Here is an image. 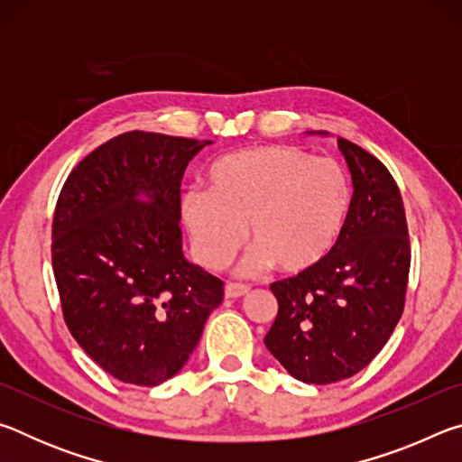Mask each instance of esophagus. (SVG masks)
<instances>
[{
	"mask_svg": "<svg viewBox=\"0 0 462 462\" xmlns=\"http://www.w3.org/2000/svg\"><path fill=\"white\" fill-rule=\"evenodd\" d=\"M250 291L248 285H242V283H228L224 287V295L228 297V300H236V297L246 295Z\"/></svg>",
	"mask_w": 462,
	"mask_h": 462,
	"instance_id": "34e87169",
	"label": "esophagus"
}]
</instances>
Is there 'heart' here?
Segmentation results:
<instances>
[{"label":"heart","instance_id":"1","mask_svg":"<svg viewBox=\"0 0 462 462\" xmlns=\"http://www.w3.org/2000/svg\"><path fill=\"white\" fill-rule=\"evenodd\" d=\"M206 183L208 191L181 195V217L198 261L214 271L232 261L248 228L254 250L242 273L303 275L332 253L350 209L346 171L297 146L220 156Z\"/></svg>","mask_w":462,"mask_h":462}]
</instances>
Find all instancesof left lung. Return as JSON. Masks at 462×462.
Wrapping results in <instances>:
<instances>
[{
    "instance_id": "8db88e82",
    "label": "left lung",
    "mask_w": 462,
    "mask_h": 462,
    "mask_svg": "<svg viewBox=\"0 0 462 462\" xmlns=\"http://www.w3.org/2000/svg\"><path fill=\"white\" fill-rule=\"evenodd\" d=\"M353 199L332 253L303 275L271 285L279 311L264 336L291 377L328 385L363 371L403 314L410 236L403 199L387 167L338 138Z\"/></svg>"
}]
</instances>
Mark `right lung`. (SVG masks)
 Masks as SVG:
<instances>
[{"label":"right lung","instance_id":"right-lung-1","mask_svg":"<svg viewBox=\"0 0 462 462\" xmlns=\"http://www.w3.org/2000/svg\"><path fill=\"white\" fill-rule=\"evenodd\" d=\"M212 140L132 130L97 146L62 185L52 271L79 346L122 383L181 371L224 283L183 256L181 179Z\"/></svg>","mask_w":462,"mask_h":462}]
</instances>
